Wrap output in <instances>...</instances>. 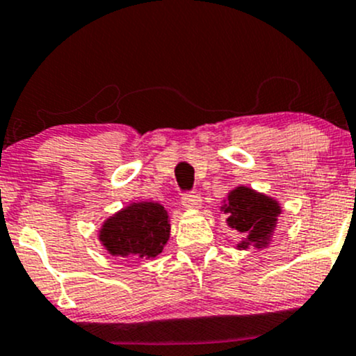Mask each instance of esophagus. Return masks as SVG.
Wrapping results in <instances>:
<instances>
[{"label": "esophagus", "instance_id": "esophagus-1", "mask_svg": "<svg viewBox=\"0 0 356 356\" xmlns=\"http://www.w3.org/2000/svg\"><path fill=\"white\" fill-rule=\"evenodd\" d=\"M182 206L187 207V209H199V207H201V195H199V192H184Z\"/></svg>", "mask_w": 356, "mask_h": 356}]
</instances>
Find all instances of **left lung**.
Masks as SVG:
<instances>
[{"label":"left lung","instance_id":"obj_1","mask_svg":"<svg viewBox=\"0 0 356 356\" xmlns=\"http://www.w3.org/2000/svg\"><path fill=\"white\" fill-rule=\"evenodd\" d=\"M222 209L227 214V224L246 234L238 248H249L251 243L256 248L266 246L281 212L276 201L248 187L232 191Z\"/></svg>","mask_w":356,"mask_h":356}]
</instances>
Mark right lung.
Listing matches in <instances>:
<instances>
[{"instance_id":"1","label":"right lung","mask_w":356,"mask_h":356,"mask_svg":"<svg viewBox=\"0 0 356 356\" xmlns=\"http://www.w3.org/2000/svg\"><path fill=\"white\" fill-rule=\"evenodd\" d=\"M169 216L161 204L140 202L117 212L102 227L100 239L115 256L155 257L169 239Z\"/></svg>"}]
</instances>
